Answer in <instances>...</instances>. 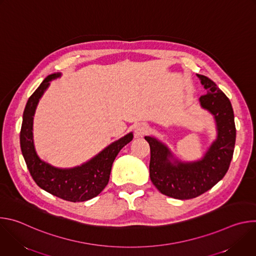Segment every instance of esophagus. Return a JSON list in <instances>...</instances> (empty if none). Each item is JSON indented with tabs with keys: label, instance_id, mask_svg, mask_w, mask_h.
<instances>
[{
	"label": "esophagus",
	"instance_id": "esophagus-1",
	"mask_svg": "<svg viewBox=\"0 0 256 256\" xmlns=\"http://www.w3.org/2000/svg\"><path fill=\"white\" fill-rule=\"evenodd\" d=\"M136 134H138V136H142V134H144V132H148V126H144V124H140V126H138V128H136Z\"/></svg>",
	"mask_w": 256,
	"mask_h": 256
}]
</instances>
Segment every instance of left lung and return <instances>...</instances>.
<instances>
[{
    "label": "left lung",
    "mask_w": 256,
    "mask_h": 256,
    "mask_svg": "<svg viewBox=\"0 0 256 256\" xmlns=\"http://www.w3.org/2000/svg\"><path fill=\"white\" fill-rule=\"evenodd\" d=\"M196 76L206 91V94L200 97V106L214 116L216 130V136L204 156L196 161H181L166 144L155 136H144L151 149V181L161 194L178 200L196 198L225 176L236 140L230 100L210 79L198 74Z\"/></svg>",
    "instance_id": "1"
}]
</instances>
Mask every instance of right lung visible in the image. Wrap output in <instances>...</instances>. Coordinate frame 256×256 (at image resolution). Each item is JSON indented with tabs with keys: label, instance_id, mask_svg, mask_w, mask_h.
<instances>
[{
	"label": "right lung",
	"instance_id": "right-lung-1",
	"mask_svg": "<svg viewBox=\"0 0 256 256\" xmlns=\"http://www.w3.org/2000/svg\"><path fill=\"white\" fill-rule=\"evenodd\" d=\"M60 74L48 76L29 97L20 132V146L27 168L38 184L44 190L64 200L78 202L97 196L107 186L114 161L120 151L128 144L132 132L108 144L96 156L72 168H58L42 160L36 153L33 142V116L38 104L50 82Z\"/></svg>",
	"mask_w": 256,
	"mask_h": 256
}]
</instances>
